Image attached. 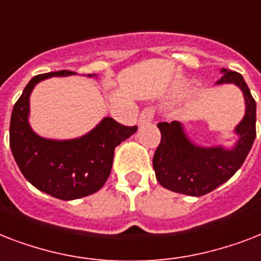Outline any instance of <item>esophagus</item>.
Here are the masks:
<instances>
[{
    "instance_id": "34e87169",
    "label": "esophagus",
    "mask_w": 261,
    "mask_h": 261,
    "mask_svg": "<svg viewBox=\"0 0 261 261\" xmlns=\"http://www.w3.org/2000/svg\"><path fill=\"white\" fill-rule=\"evenodd\" d=\"M153 114H155V110L152 108H145L141 110L140 114V124H145V122H151L153 120Z\"/></svg>"
}]
</instances>
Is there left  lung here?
Here are the masks:
<instances>
[{"mask_svg":"<svg viewBox=\"0 0 261 261\" xmlns=\"http://www.w3.org/2000/svg\"><path fill=\"white\" fill-rule=\"evenodd\" d=\"M218 84L233 83L244 92L246 112L237 125V144L231 149L203 148L192 144L178 121L159 122L161 143L152 165L159 184L169 191L189 196H203L231 178L242 166L256 137V102L241 74L222 69Z\"/></svg>","mask_w":261,"mask_h":261,"instance_id":"obj_1","label":"left lung"}]
</instances>
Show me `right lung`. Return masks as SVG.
Returning a JSON list of instances; mask_svg holds the SVG:
<instances>
[{
  "mask_svg": "<svg viewBox=\"0 0 261 261\" xmlns=\"http://www.w3.org/2000/svg\"><path fill=\"white\" fill-rule=\"evenodd\" d=\"M73 72L58 70L30 80L13 106L9 144L15 161L27 181L56 199L74 200L92 195L108 181L114 149L137 130L110 117L90 133L73 140H48L38 136L28 124L30 94L36 83Z\"/></svg>",
  "mask_w": 261,
  "mask_h": 261,
  "instance_id": "right-lung-1",
  "label": "right lung"
}]
</instances>
